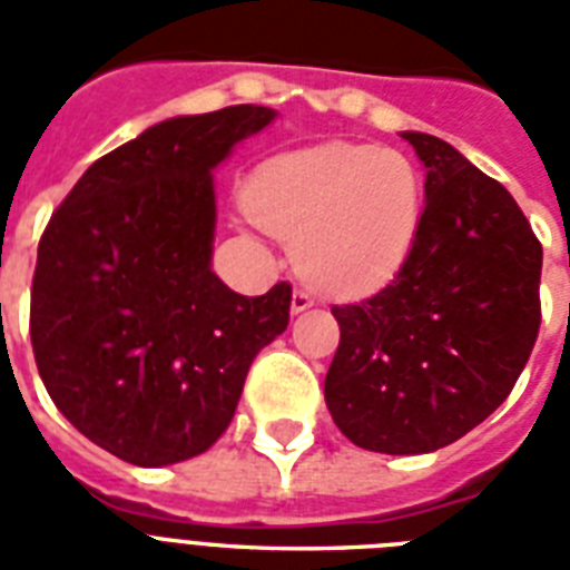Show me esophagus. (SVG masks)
Instances as JSON below:
<instances>
[{
    "label": "esophagus",
    "instance_id": "34e87169",
    "mask_svg": "<svg viewBox=\"0 0 570 570\" xmlns=\"http://www.w3.org/2000/svg\"><path fill=\"white\" fill-rule=\"evenodd\" d=\"M311 307H313L311 289L298 286V289L293 293V313H304V311H311Z\"/></svg>",
    "mask_w": 570,
    "mask_h": 570
}]
</instances>
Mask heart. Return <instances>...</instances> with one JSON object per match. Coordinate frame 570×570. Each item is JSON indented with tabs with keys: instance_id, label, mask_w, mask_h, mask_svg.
Returning <instances> with one entry per match:
<instances>
[{
	"instance_id": "b5f03b06",
	"label": "heart",
	"mask_w": 570,
	"mask_h": 570,
	"mask_svg": "<svg viewBox=\"0 0 570 570\" xmlns=\"http://www.w3.org/2000/svg\"><path fill=\"white\" fill-rule=\"evenodd\" d=\"M245 204L295 245L313 284L366 293L405 263L423 218V180L399 150L320 145L259 165Z\"/></svg>"
}]
</instances>
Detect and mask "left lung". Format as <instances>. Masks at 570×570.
Returning a JSON list of instances; mask_svg holds the SVG:
<instances>
[{"mask_svg": "<svg viewBox=\"0 0 570 570\" xmlns=\"http://www.w3.org/2000/svg\"><path fill=\"white\" fill-rule=\"evenodd\" d=\"M425 209L384 289L334 304L325 402L348 441L387 455L441 450L512 393L541 325V242L514 197L425 132Z\"/></svg>", "mask_w": 570, "mask_h": 570, "instance_id": "1", "label": "left lung"}]
</instances>
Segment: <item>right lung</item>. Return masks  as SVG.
<instances>
[{
  "instance_id": "obj_1",
  "label": "right lung",
  "mask_w": 570,
  "mask_h": 570,
  "mask_svg": "<svg viewBox=\"0 0 570 570\" xmlns=\"http://www.w3.org/2000/svg\"><path fill=\"white\" fill-rule=\"evenodd\" d=\"M275 111L171 118L79 177L38 245L29 334L56 407L111 455L163 468L230 425L250 361L289 325L293 286L233 293L209 268L213 168Z\"/></svg>"
}]
</instances>
